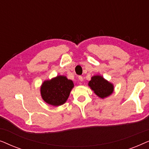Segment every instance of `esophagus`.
<instances>
[{
	"label": "esophagus",
	"instance_id": "34e87169",
	"mask_svg": "<svg viewBox=\"0 0 149 149\" xmlns=\"http://www.w3.org/2000/svg\"><path fill=\"white\" fill-rule=\"evenodd\" d=\"M79 81H83V77L82 76H79Z\"/></svg>",
	"mask_w": 149,
	"mask_h": 149
}]
</instances>
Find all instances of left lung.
<instances>
[{"label": "left lung", "instance_id": "left-lung-1", "mask_svg": "<svg viewBox=\"0 0 149 149\" xmlns=\"http://www.w3.org/2000/svg\"><path fill=\"white\" fill-rule=\"evenodd\" d=\"M88 85L97 96L102 99L111 95L114 91L113 84L100 75H95L91 77Z\"/></svg>", "mask_w": 149, "mask_h": 149}]
</instances>
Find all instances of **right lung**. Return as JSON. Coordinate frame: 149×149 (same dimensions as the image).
I'll list each match as a JSON object with an SVG mask.
<instances>
[{
    "label": "right lung",
    "mask_w": 149,
    "mask_h": 149,
    "mask_svg": "<svg viewBox=\"0 0 149 149\" xmlns=\"http://www.w3.org/2000/svg\"><path fill=\"white\" fill-rule=\"evenodd\" d=\"M74 83L66 76L59 75L51 80L45 81L40 87V95L43 100L49 104L58 107L68 100Z\"/></svg>",
    "instance_id": "add662e5"
}]
</instances>
